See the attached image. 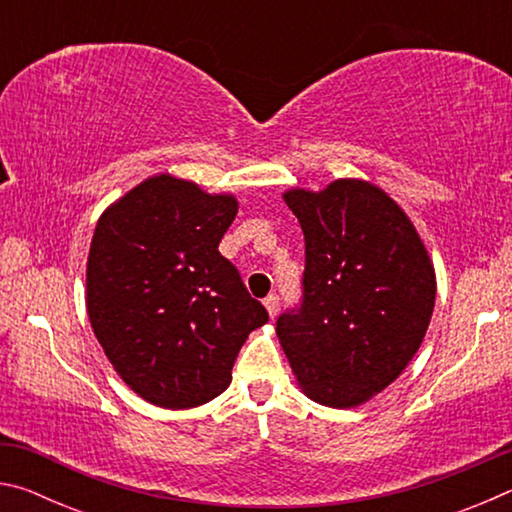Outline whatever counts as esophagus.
<instances>
[{
    "mask_svg": "<svg viewBox=\"0 0 512 512\" xmlns=\"http://www.w3.org/2000/svg\"><path fill=\"white\" fill-rule=\"evenodd\" d=\"M264 307H266V311H268V316L275 318L277 311H280V298H277L275 293H273V296H268V298L264 300Z\"/></svg>",
    "mask_w": 512,
    "mask_h": 512,
    "instance_id": "34e87169",
    "label": "esophagus"
}]
</instances>
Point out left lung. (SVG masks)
<instances>
[{
  "mask_svg": "<svg viewBox=\"0 0 512 512\" xmlns=\"http://www.w3.org/2000/svg\"><path fill=\"white\" fill-rule=\"evenodd\" d=\"M284 201L305 235V275L300 307L277 318V339L309 400L352 409L418 352L436 273L409 216L366 180L289 189Z\"/></svg>",
  "mask_w": 512,
  "mask_h": 512,
  "instance_id": "1",
  "label": "left lung"
}]
</instances>
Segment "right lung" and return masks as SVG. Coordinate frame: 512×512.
Instances as JSON below:
<instances>
[{
    "label": "right lung",
    "mask_w": 512,
    "mask_h": 512,
    "mask_svg": "<svg viewBox=\"0 0 512 512\" xmlns=\"http://www.w3.org/2000/svg\"><path fill=\"white\" fill-rule=\"evenodd\" d=\"M232 194L169 173L112 203L88 255V316L112 368L146 402L192 409L221 395L268 314L219 244L237 216Z\"/></svg>",
    "instance_id": "add662e5"
}]
</instances>
